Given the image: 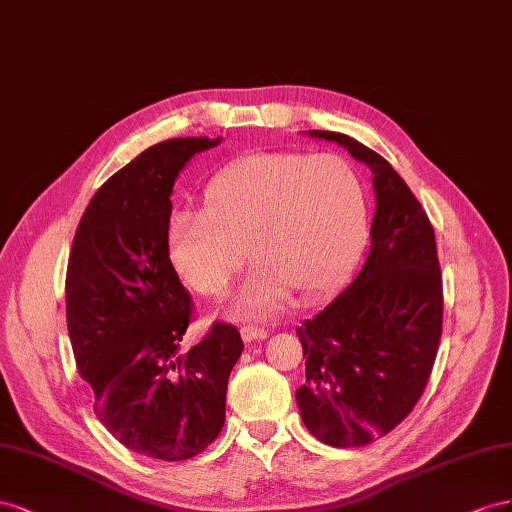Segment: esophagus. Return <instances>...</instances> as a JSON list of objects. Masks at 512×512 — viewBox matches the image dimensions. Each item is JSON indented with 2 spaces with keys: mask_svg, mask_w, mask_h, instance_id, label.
Here are the masks:
<instances>
[{
  "mask_svg": "<svg viewBox=\"0 0 512 512\" xmlns=\"http://www.w3.org/2000/svg\"><path fill=\"white\" fill-rule=\"evenodd\" d=\"M242 339L246 341V343H251V341H264V339H268V330L266 328H259V326H253V324H248V326H242Z\"/></svg>",
  "mask_w": 512,
  "mask_h": 512,
  "instance_id": "34e87169",
  "label": "esophagus"
}]
</instances>
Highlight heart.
<instances>
[{
    "label": "heart",
    "instance_id": "obj_1",
    "mask_svg": "<svg viewBox=\"0 0 512 512\" xmlns=\"http://www.w3.org/2000/svg\"><path fill=\"white\" fill-rule=\"evenodd\" d=\"M367 231V195L358 171L334 154L268 152L233 160L210 180L203 214L169 221L173 268L201 296L218 298L259 266L238 311L270 315L291 294L313 298L352 264Z\"/></svg>",
    "mask_w": 512,
    "mask_h": 512
}]
</instances>
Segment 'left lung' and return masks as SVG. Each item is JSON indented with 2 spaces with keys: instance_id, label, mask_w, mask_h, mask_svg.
Instances as JSON below:
<instances>
[{
  "instance_id": "obj_1",
  "label": "left lung",
  "mask_w": 512,
  "mask_h": 512,
  "mask_svg": "<svg viewBox=\"0 0 512 512\" xmlns=\"http://www.w3.org/2000/svg\"><path fill=\"white\" fill-rule=\"evenodd\" d=\"M373 171L369 255L352 285L296 328L306 382L300 416L319 442L367 446L414 410L442 337V272L427 212L384 156L360 141L309 130Z\"/></svg>"
}]
</instances>
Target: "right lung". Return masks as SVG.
I'll return each instance as SVG.
<instances>
[{"instance_id":"right-lung-1","label":"right lung","mask_w":512,"mask_h":512,"mask_svg":"<svg viewBox=\"0 0 512 512\" xmlns=\"http://www.w3.org/2000/svg\"><path fill=\"white\" fill-rule=\"evenodd\" d=\"M218 143L169 139L130 160L92 197L68 257V334L94 414L128 450L160 461L197 457L216 440L244 349L221 321L182 349L193 300L167 246L175 178Z\"/></svg>"}]
</instances>
